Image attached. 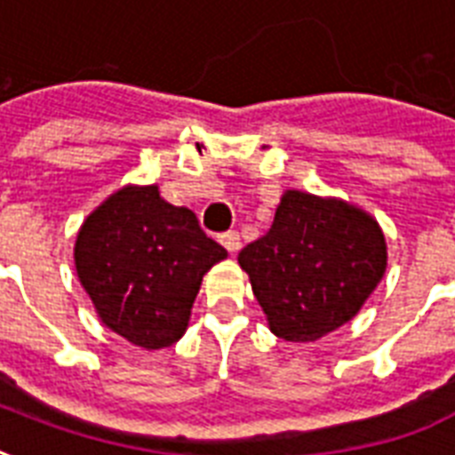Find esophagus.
<instances>
[{
	"instance_id": "1",
	"label": "esophagus",
	"mask_w": 455,
	"mask_h": 455,
	"mask_svg": "<svg viewBox=\"0 0 455 455\" xmlns=\"http://www.w3.org/2000/svg\"><path fill=\"white\" fill-rule=\"evenodd\" d=\"M220 243L228 250V252H238V250H241V235L235 234V231H227V234H221Z\"/></svg>"
}]
</instances>
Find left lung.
<instances>
[{
  "label": "left lung",
  "mask_w": 455,
  "mask_h": 455,
  "mask_svg": "<svg viewBox=\"0 0 455 455\" xmlns=\"http://www.w3.org/2000/svg\"><path fill=\"white\" fill-rule=\"evenodd\" d=\"M269 331L316 342L352 321L387 269L375 217L339 198L285 191L274 224L238 252Z\"/></svg>",
  "instance_id": "obj_1"
}]
</instances>
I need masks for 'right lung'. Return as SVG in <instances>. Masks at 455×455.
<instances>
[{"label": "right lung", "instance_id": "obj_1", "mask_svg": "<svg viewBox=\"0 0 455 455\" xmlns=\"http://www.w3.org/2000/svg\"><path fill=\"white\" fill-rule=\"evenodd\" d=\"M221 259L227 250L156 184L110 193L75 241L77 278L101 323L148 352L184 335L203 276Z\"/></svg>", "mask_w": 455, "mask_h": 455}]
</instances>
